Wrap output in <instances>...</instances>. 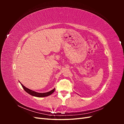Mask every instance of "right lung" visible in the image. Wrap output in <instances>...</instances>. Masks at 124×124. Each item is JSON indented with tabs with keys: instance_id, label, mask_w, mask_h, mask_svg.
Returning <instances> with one entry per match:
<instances>
[{
	"instance_id": "right-lung-1",
	"label": "right lung",
	"mask_w": 124,
	"mask_h": 124,
	"mask_svg": "<svg viewBox=\"0 0 124 124\" xmlns=\"http://www.w3.org/2000/svg\"><path fill=\"white\" fill-rule=\"evenodd\" d=\"M21 84L22 87H23V88H24V89L25 90V92H26L28 93H29V94H30L31 96L37 97H46L48 96H50L52 94V93H54V92L55 91V88H54L53 89H52V91L44 93H37L36 92L33 91L31 89H29V88L25 87V86L21 83Z\"/></svg>"
}]
</instances>
